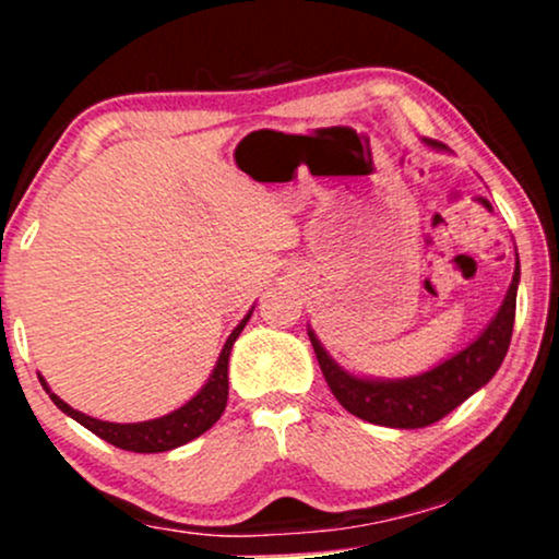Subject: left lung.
<instances>
[{"label": "left lung", "instance_id": "obj_1", "mask_svg": "<svg viewBox=\"0 0 559 559\" xmlns=\"http://www.w3.org/2000/svg\"><path fill=\"white\" fill-rule=\"evenodd\" d=\"M430 147H438V142L425 140ZM516 287H519V259L514 277H511L509 293L503 297L499 312L486 331L478 335L471 346H465L461 354L450 356L435 369L419 373L409 379H358L354 373L343 371L338 364L328 356V350L320 346L316 333L308 331L312 348H316L320 371L331 386L335 400L350 415L366 419V423L400 427V430H417L438 423L453 412L457 404H463L471 394H476L480 386L488 384L507 356L511 331H514L516 316Z\"/></svg>", "mask_w": 559, "mask_h": 559}]
</instances>
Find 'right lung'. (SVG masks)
<instances>
[{
    "mask_svg": "<svg viewBox=\"0 0 559 559\" xmlns=\"http://www.w3.org/2000/svg\"><path fill=\"white\" fill-rule=\"evenodd\" d=\"M251 312H254V308L247 312V318L234 328L231 335H228L226 346L221 350L216 361V369H213L211 379L205 381L201 392H198L188 404H182L180 409H175L165 417L147 419V423H132V425L104 423V419L88 417L79 409L68 407L58 394L50 392V386L45 384L43 377H40V384L45 392L50 394L52 404H56L60 412H66L68 417H73L75 423H81L86 430L98 435V438L106 442H111V445H117L121 450H132V453H165V450L186 445V442L195 440L198 435L211 430V427L218 423V417L224 415L226 400H228V356H231L234 341L239 338V333L243 331V325H247Z\"/></svg>",
    "mask_w": 559,
    "mask_h": 559,
    "instance_id": "right-lung-1",
    "label": "right lung"
}]
</instances>
